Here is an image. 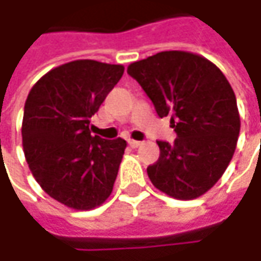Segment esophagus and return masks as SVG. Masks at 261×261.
I'll return each mask as SVG.
<instances>
[{
	"mask_svg": "<svg viewBox=\"0 0 261 261\" xmlns=\"http://www.w3.org/2000/svg\"><path fill=\"white\" fill-rule=\"evenodd\" d=\"M127 142H129V145L132 146V148H138V146L142 145V142H141V141H135V139H129Z\"/></svg>",
	"mask_w": 261,
	"mask_h": 261,
	"instance_id": "34e87169",
	"label": "esophagus"
}]
</instances>
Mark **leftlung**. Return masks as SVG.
<instances>
[{"label":"left lung","instance_id":"left-lung-1","mask_svg":"<svg viewBox=\"0 0 261 261\" xmlns=\"http://www.w3.org/2000/svg\"><path fill=\"white\" fill-rule=\"evenodd\" d=\"M135 78L160 117L171 115L174 144L156 141L160 158L146 168L151 183L178 200L205 195L236 152L240 113L231 84L203 56L166 50L132 62Z\"/></svg>","mask_w":261,"mask_h":261}]
</instances>
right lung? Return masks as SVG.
<instances>
[{
    "label": "right lung",
    "instance_id": "add662e5",
    "mask_svg": "<svg viewBox=\"0 0 261 261\" xmlns=\"http://www.w3.org/2000/svg\"><path fill=\"white\" fill-rule=\"evenodd\" d=\"M125 66L78 59L50 69L27 95L21 125L25 161L52 199L76 211L112 195L126 141L91 135V117Z\"/></svg>",
    "mask_w": 261,
    "mask_h": 261
}]
</instances>
